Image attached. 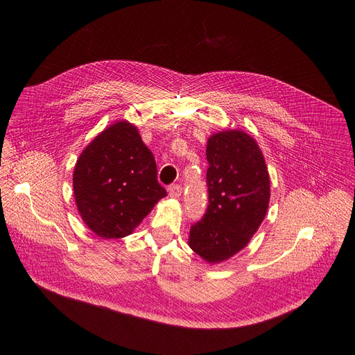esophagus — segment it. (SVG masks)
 Instances as JSON below:
<instances>
[{
    "instance_id": "1",
    "label": "esophagus",
    "mask_w": 355,
    "mask_h": 355,
    "mask_svg": "<svg viewBox=\"0 0 355 355\" xmlns=\"http://www.w3.org/2000/svg\"><path fill=\"white\" fill-rule=\"evenodd\" d=\"M181 193H182V189H181V185H178V184H173V185H170V187H168V196H170L171 198L181 197Z\"/></svg>"
}]
</instances>
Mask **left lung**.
I'll return each instance as SVG.
<instances>
[{
  "label": "left lung",
  "instance_id": "8db88e82",
  "mask_svg": "<svg viewBox=\"0 0 355 355\" xmlns=\"http://www.w3.org/2000/svg\"><path fill=\"white\" fill-rule=\"evenodd\" d=\"M209 207L191 226L189 246L210 265L245 249L262 225L270 200L265 157L245 130L226 129L207 141Z\"/></svg>",
  "mask_w": 355,
  "mask_h": 355
}]
</instances>
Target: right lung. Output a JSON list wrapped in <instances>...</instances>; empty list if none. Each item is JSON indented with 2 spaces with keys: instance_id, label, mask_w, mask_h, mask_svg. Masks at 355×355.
Segmentation results:
<instances>
[{
  "instance_id": "right-lung-1",
  "label": "right lung",
  "mask_w": 355,
  "mask_h": 355,
  "mask_svg": "<svg viewBox=\"0 0 355 355\" xmlns=\"http://www.w3.org/2000/svg\"><path fill=\"white\" fill-rule=\"evenodd\" d=\"M73 194L85 225L102 239L129 236L166 196L153 153L134 123L105 128L79 155Z\"/></svg>"
}]
</instances>
